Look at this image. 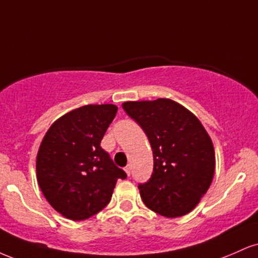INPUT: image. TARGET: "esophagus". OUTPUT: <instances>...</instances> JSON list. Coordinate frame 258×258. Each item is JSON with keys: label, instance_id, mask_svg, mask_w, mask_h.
I'll use <instances>...</instances> for the list:
<instances>
[{"label": "esophagus", "instance_id": "1", "mask_svg": "<svg viewBox=\"0 0 258 258\" xmlns=\"http://www.w3.org/2000/svg\"><path fill=\"white\" fill-rule=\"evenodd\" d=\"M125 172L127 173V176H130V174H131V167L126 166V167H125Z\"/></svg>", "mask_w": 258, "mask_h": 258}]
</instances>
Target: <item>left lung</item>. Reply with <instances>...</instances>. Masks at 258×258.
<instances>
[{
	"label": "left lung",
	"mask_w": 258,
	"mask_h": 258,
	"mask_svg": "<svg viewBox=\"0 0 258 258\" xmlns=\"http://www.w3.org/2000/svg\"><path fill=\"white\" fill-rule=\"evenodd\" d=\"M122 108L143 128L153 150L152 177L138 184L143 203L167 218L189 214L214 178L209 133L193 112L172 99L125 102Z\"/></svg>",
	"instance_id": "obj_1"
}]
</instances>
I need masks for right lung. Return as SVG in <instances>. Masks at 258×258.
I'll return each mask as SVG.
<instances>
[{
  "label": "right lung",
  "mask_w": 258,
  "mask_h": 258,
  "mask_svg": "<svg viewBox=\"0 0 258 258\" xmlns=\"http://www.w3.org/2000/svg\"><path fill=\"white\" fill-rule=\"evenodd\" d=\"M114 104H90L53 122L36 158L37 182L55 211L84 221L108 205L125 171L102 149L104 133L116 115Z\"/></svg>",
  "instance_id": "1"
}]
</instances>
